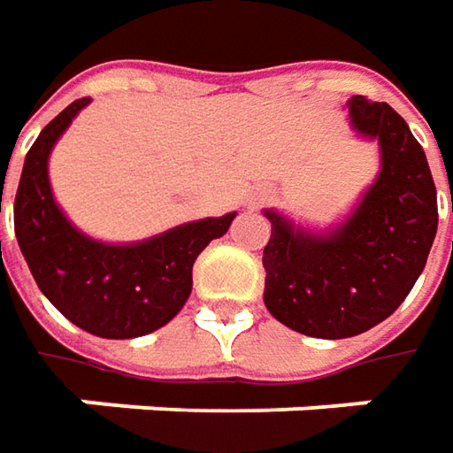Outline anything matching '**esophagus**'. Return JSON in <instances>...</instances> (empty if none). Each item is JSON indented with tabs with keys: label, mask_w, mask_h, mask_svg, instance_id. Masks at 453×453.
<instances>
[{
	"label": "esophagus",
	"mask_w": 453,
	"mask_h": 453,
	"mask_svg": "<svg viewBox=\"0 0 453 453\" xmlns=\"http://www.w3.org/2000/svg\"><path fill=\"white\" fill-rule=\"evenodd\" d=\"M262 199H265V196H254V199L250 201V203H252V206H254V203H259V201H262Z\"/></svg>",
	"instance_id": "34e87169"
}]
</instances>
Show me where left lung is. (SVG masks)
Here are the masks:
<instances>
[{"instance_id":"obj_1","label":"left lung","mask_w":453,"mask_h":453,"mask_svg":"<svg viewBox=\"0 0 453 453\" xmlns=\"http://www.w3.org/2000/svg\"><path fill=\"white\" fill-rule=\"evenodd\" d=\"M345 111L356 135L380 153L378 176L356 206L327 229L265 209V304L289 330L322 340L353 338L391 318L426 267L439 226L436 186L409 123L363 96Z\"/></svg>"}]
</instances>
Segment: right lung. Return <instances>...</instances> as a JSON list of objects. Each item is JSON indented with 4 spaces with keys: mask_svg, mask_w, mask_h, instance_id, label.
<instances>
[{
    "mask_svg": "<svg viewBox=\"0 0 453 453\" xmlns=\"http://www.w3.org/2000/svg\"><path fill=\"white\" fill-rule=\"evenodd\" d=\"M88 103H70L32 143L14 199V234L37 288L73 325L97 338H141L181 312L196 257L226 234L236 211L126 244L80 232L55 201L50 156Z\"/></svg>",
    "mask_w": 453,
    "mask_h": 453,
    "instance_id": "add662e5",
    "label": "right lung"
}]
</instances>
